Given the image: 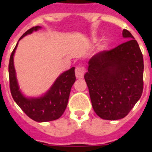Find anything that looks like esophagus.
Returning <instances> with one entry per match:
<instances>
[{"label": "esophagus", "mask_w": 152, "mask_h": 152, "mask_svg": "<svg viewBox=\"0 0 152 152\" xmlns=\"http://www.w3.org/2000/svg\"><path fill=\"white\" fill-rule=\"evenodd\" d=\"M76 73V77L77 79H82L83 77V75L85 73V69L83 67H77L75 71Z\"/></svg>", "instance_id": "esophagus-1"}]
</instances>
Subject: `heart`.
<instances>
[{"instance_id": "1", "label": "heart", "mask_w": 152, "mask_h": 152, "mask_svg": "<svg viewBox=\"0 0 152 152\" xmlns=\"http://www.w3.org/2000/svg\"><path fill=\"white\" fill-rule=\"evenodd\" d=\"M106 47V42L105 41L102 42L101 44H100V49L101 50H104V49Z\"/></svg>"}]
</instances>
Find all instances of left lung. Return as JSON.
I'll return each instance as SVG.
<instances>
[{
    "label": "left lung",
    "mask_w": 152,
    "mask_h": 152,
    "mask_svg": "<svg viewBox=\"0 0 152 152\" xmlns=\"http://www.w3.org/2000/svg\"><path fill=\"white\" fill-rule=\"evenodd\" d=\"M113 50L102 51L88 61L84 75L94 110L105 120L125 118L140 99L144 88V59L134 37Z\"/></svg>",
    "instance_id": "8db88e82"
}]
</instances>
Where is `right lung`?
<instances>
[{"instance_id": "obj_1", "label": "right lung", "mask_w": 152, "mask_h": 152, "mask_svg": "<svg viewBox=\"0 0 152 152\" xmlns=\"http://www.w3.org/2000/svg\"><path fill=\"white\" fill-rule=\"evenodd\" d=\"M41 28L40 26L32 27L20 37L19 41ZM17 46L18 42L11 54L8 65L10 91L13 99L32 120L38 122L57 120L61 117L66 109L71 88L76 81L75 67L61 74L44 95L39 97H27L20 89L14 67V54Z\"/></svg>"}]
</instances>
